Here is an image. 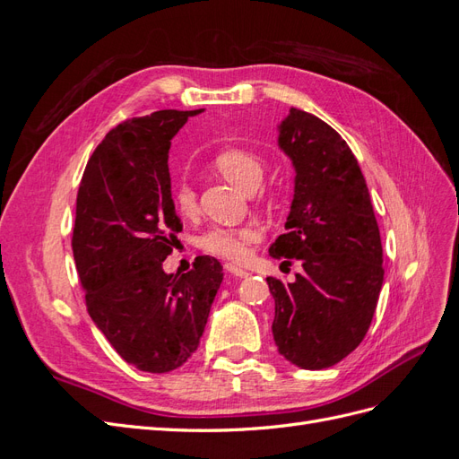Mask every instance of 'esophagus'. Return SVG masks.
I'll list each match as a JSON object with an SVG mask.
<instances>
[{
	"label": "esophagus",
	"mask_w": 459,
	"mask_h": 459,
	"mask_svg": "<svg viewBox=\"0 0 459 459\" xmlns=\"http://www.w3.org/2000/svg\"><path fill=\"white\" fill-rule=\"evenodd\" d=\"M226 270H228L231 275H235V277H247V275H248L247 270H243V268H239V266H235V264H226Z\"/></svg>",
	"instance_id": "34e87169"
}]
</instances>
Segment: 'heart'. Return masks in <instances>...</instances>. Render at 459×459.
<instances>
[{
	"instance_id": "1",
	"label": "heart",
	"mask_w": 459,
	"mask_h": 459,
	"mask_svg": "<svg viewBox=\"0 0 459 459\" xmlns=\"http://www.w3.org/2000/svg\"><path fill=\"white\" fill-rule=\"evenodd\" d=\"M214 169L224 176L230 184L241 191H255L264 176V164L256 152L228 147L220 151L212 160ZM174 204L184 216H193L197 212V193L189 184H179L174 191ZM260 239V230L253 224L238 228H214L203 238V248L221 258L243 260L248 253V247Z\"/></svg>"
}]
</instances>
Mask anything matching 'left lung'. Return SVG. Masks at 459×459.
I'll return each mask as SVG.
<instances>
[{
  "mask_svg": "<svg viewBox=\"0 0 459 459\" xmlns=\"http://www.w3.org/2000/svg\"><path fill=\"white\" fill-rule=\"evenodd\" d=\"M277 145L293 162L295 195L273 258L299 260L293 283L266 277L280 354L302 369L339 364L364 341L383 287V247L351 147L329 124L290 107Z\"/></svg>",
  "mask_w": 459,
  "mask_h": 459,
  "instance_id": "obj_1",
  "label": "left lung"
}]
</instances>
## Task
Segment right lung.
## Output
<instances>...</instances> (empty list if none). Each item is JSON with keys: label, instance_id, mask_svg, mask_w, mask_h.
Here are the masks:
<instances>
[{"label": "right lung", "instance_id": "obj_1", "mask_svg": "<svg viewBox=\"0 0 459 459\" xmlns=\"http://www.w3.org/2000/svg\"><path fill=\"white\" fill-rule=\"evenodd\" d=\"M197 110H157L110 130L97 145L76 197L73 253L86 307L105 339L134 368L166 373L197 351L224 273L212 256L166 273L182 221L172 201V137Z\"/></svg>", "mask_w": 459, "mask_h": 459}]
</instances>
